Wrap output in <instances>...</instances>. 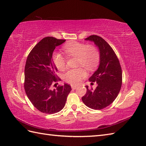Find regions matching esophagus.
<instances>
[{
	"instance_id": "1",
	"label": "esophagus",
	"mask_w": 146,
	"mask_h": 146,
	"mask_svg": "<svg viewBox=\"0 0 146 146\" xmlns=\"http://www.w3.org/2000/svg\"><path fill=\"white\" fill-rule=\"evenodd\" d=\"M71 87H72V89H73V90H75V89H76L77 87H78V86H74V85H72L71 86Z\"/></svg>"
}]
</instances>
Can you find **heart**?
<instances>
[{
  "instance_id": "b5f03b06",
  "label": "heart",
  "mask_w": 146,
  "mask_h": 146,
  "mask_svg": "<svg viewBox=\"0 0 146 146\" xmlns=\"http://www.w3.org/2000/svg\"><path fill=\"white\" fill-rule=\"evenodd\" d=\"M64 50L69 57L77 58V66H83L91 70L98 64L100 54L98 48L92 45H87L78 42H72L65 45ZM53 60L57 69L64 70L66 67L67 58L60 53L56 52L53 55ZM86 73L82 68L70 69L64 74V79L72 85H77L86 77Z\"/></svg>"
}]
</instances>
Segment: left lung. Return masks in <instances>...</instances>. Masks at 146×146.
I'll use <instances>...</instances> for the list:
<instances>
[{"label": "left lung", "instance_id": "left-lung-1", "mask_svg": "<svg viewBox=\"0 0 146 146\" xmlns=\"http://www.w3.org/2000/svg\"><path fill=\"white\" fill-rule=\"evenodd\" d=\"M93 42L98 47L100 59L98 69L89 79L96 82V89L86 86L87 92L82 100L88 108L100 110L112 104L118 96L122 86V69L119 61L112 47L98 35H92L85 38Z\"/></svg>", "mask_w": 146, "mask_h": 146}]
</instances>
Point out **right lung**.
<instances>
[{
	"label": "right lung",
	"mask_w": 146,
	"mask_h": 146,
	"mask_svg": "<svg viewBox=\"0 0 146 146\" xmlns=\"http://www.w3.org/2000/svg\"><path fill=\"white\" fill-rule=\"evenodd\" d=\"M65 41L53 37H44L32 48L25 63V93L35 108L46 114L60 111L71 90L67 84L54 89L52 87L57 80H60L57 78V69L52 60V54L56 47Z\"/></svg>",
	"instance_id": "add662e5"
}]
</instances>
